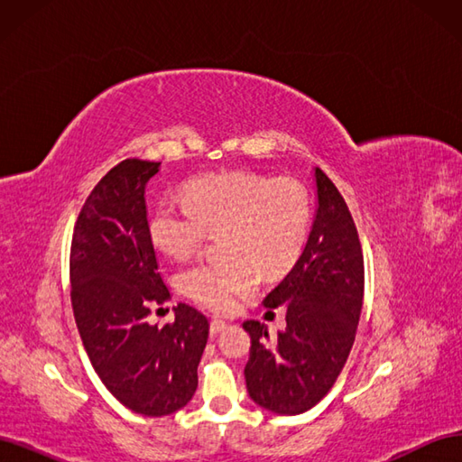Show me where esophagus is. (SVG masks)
<instances>
[{"instance_id":"34e87169","label":"esophagus","mask_w":462,"mask_h":462,"mask_svg":"<svg viewBox=\"0 0 462 462\" xmlns=\"http://www.w3.org/2000/svg\"><path fill=\"white\" fill-rule=\"evenodd\" d=\"M227 321H223V319H217V318H214L212 321H209V333L212 335H217V333H221V331H226L227 329Z\"/></svg>"}]
</instances>
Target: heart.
I'll use <instances>...</instances> for the list:
<instances>
[{
  "mask_svg": "<svg viewBox=\"0 0 462 462\" xmlns=\"http://www.w3.org/2000/svg\"><path fill=\"white\" fill-rule=\"evenodd\" d=\"M310 206L291 179L221 173L192 180L187 200L163 199L148 223L150 239L167 256L183 260L219 233L223 260L200 262L179 277L180 289L216 312L231 310L265 275L289 270L309 235Z\"/></svg>",
  "mask_w": 462,
  "mask_h": 462,
  "instance_id": "b5f03b06",
  "label": "heart"
}]
</instances>
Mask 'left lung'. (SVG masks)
<instances>
[{"label": "left lung", "mask_w": 462, "mask_h": 462, "mask_svg": "<svg viewBox=\"0 0 462 462\" xmlns=\"http://www.w3.org/2000/svg\"><path fill=\"white\" fill-rule=\"evenodd\" d=\"M316 214L309 241L292 270L268 297L265 309L285 306L287 328L246 319L248 395L282 416L312 409L337 380L351 353L365 297V260L351 212L328 175L314 170Z\"/></svg>", "instance_id": "left-lung-1"}]
</instances>
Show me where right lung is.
Instances as JSON below:
<instances>
[{
  "mask_svg": "<svg viewBox=\"0 0 462 462\" xmlns=\"http://www.w3.org/2000/svg\"><path fill=\"white\" fill-rule=\"evenodd\" d=\"M160 162L125 160L94 187L71 245V302L96 374L143 416L173 414L199 387L208 318L175 306V321L150 326V302L171 299L148 231L146 185Z\"/></svg>",
  "mask_w": 462,
  "mask_h": 462,
  "instance_id": "add662e5",
  "label": "right lung"
}]
</instances>
